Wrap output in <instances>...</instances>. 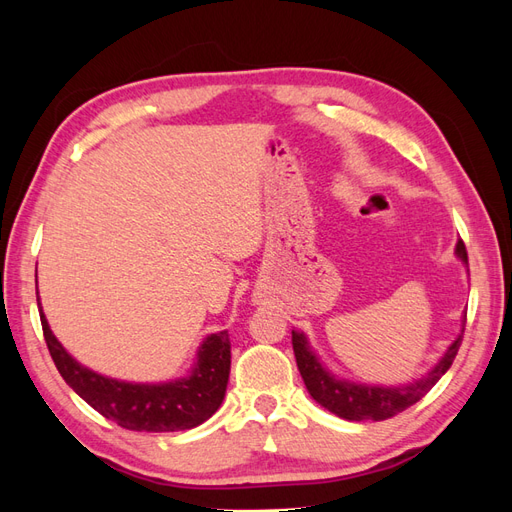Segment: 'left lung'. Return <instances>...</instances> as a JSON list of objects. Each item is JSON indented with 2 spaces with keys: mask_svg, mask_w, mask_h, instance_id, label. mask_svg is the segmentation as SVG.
Masks as SVG:
<instances>
[{
  "mask_svg": "<svg viewBox=\"0 0 512 512\" xmlns=\"http://www.w3.org/2000/svg\"><path fill=\"white\" fill-rule=\"evenodd\" d=\"M455 256L468 267V252L463 241H457ZM463 324H466V316L461 320V333L455 337V342L446 348V352L440 356V361L433 365L425 376L397 386L352 382L335 376L333 371L322 363L320 354L312 348V344H309V339L303 331L292 329V348L294 356H297V367L307 386V393L312 395L324 410L337 414L339 418H346V421H386V418L404 412L406 408L414 406L416 401H421L431 391V386L451 369L457 350L461 346Z\"/></svg>",
  "mask_w": 512,
  "mask_h": 512,
  "instance_id": "8db88e82",
  "label": "left lung"
}]
</instances>
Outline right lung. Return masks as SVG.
I'll return each instance as SVG.
<instances>
[{"label": "right lung", "mask_w": 512, "mask_h": 512, "mask_svg": "<svg viewBox=\"0 0 512 512\" xmlns=\"http://www.w3.org/2000/svg\"><path fill=\"white\" fill-rule=\"evenodd\" d=\"M38 307L46 346L61 378L108 421L132 431H185L205 423L222 406L230 374L228 331L203 339L185 376L168 382H128L102 376L76 361L53 335L40 297Z\"/></svg>", "instance_id": "1"}]
</instances>
